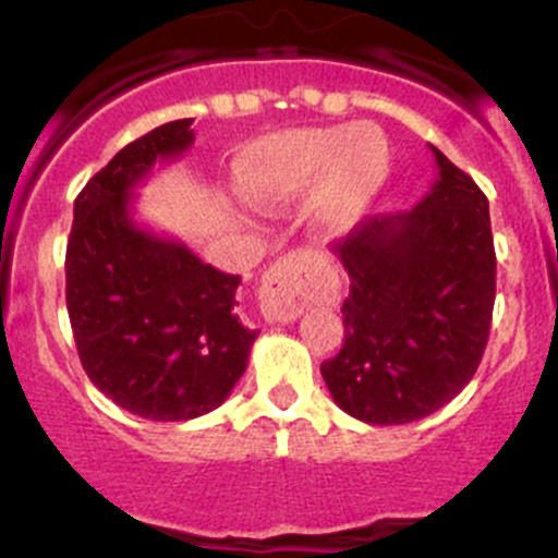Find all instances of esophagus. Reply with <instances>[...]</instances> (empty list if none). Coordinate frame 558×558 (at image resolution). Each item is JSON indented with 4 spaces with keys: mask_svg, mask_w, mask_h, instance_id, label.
<instances>
[{
    "mask_svg": "<svg viewBox=\"0 0 558 558\" xmlns=\"http://www.w3.org/2000/svg\"><path fill=\"white\" fill-rule=\"evenodd\" d=\"M315 256L296 251L267 269L258 289L262 313L269 324H289L307 311L313 302Z\"/></svg>",
    "mask_w": 558,
    "mask_h": 558,
    "instance_id": "esophagus-1",
    "label": "esophagus"
}]
</instances>
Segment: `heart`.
<instances>
[{
  "instance_id": "b5f03b06",
  "label": "heart",
  "mask_w": 558,
  "mask_h": 558,
  "mask_svg": "<svg viewBox=\"0 0 558 558\" xmlns=\"http://www.w3.org/2000/svg\"><path fill=\"white\" fill-rule=\"evenodd\" d=\"M388 178V143L375 123L291 129L253 143L240 159V191L262 210L291 205L313 189L315 218L348 232Z\"/></svg>"
}]
</instances>
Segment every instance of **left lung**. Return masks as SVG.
<instances>
[{"mask_svg":"<svg viewBox=\"0 0 558 558\" xmlns=\"http://www.w3.org/2000/svg\"><path fill=\"white\" fill-rule=\"evenodd\" d=\"M437 180L408 213L364 218L331 251L351 278L345 342L320 364L331 399L364 424H410L475 375L497 294L488 199L437 148Z\"/></svg>","mask_w":558,"mask_h":558,"instance_id":"1","label":"left lung"}]
</instances>
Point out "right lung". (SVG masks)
Returning a JSON list of instances; mask_svg holds the SVG:
<instances>
[{
    "label": "right lung",
    "mask_w": 558,
    "mask_h": 558,
    "mask_svg": "<svg viewBox=\"0 0 558 558\" xmlns=\"http://www.w3.org/2000/svg\"><path fill=\"white\" fill-rule=\"evenodd\" d=\"M191 123L170 121L118 150L77 194L66 243V311L83 369L118 408L148 421L216 410L258 337L238 315L240 275L132 218V191L156 161L191 148Z\"/></svg>",
    "instance_id": "right-lung-1"
}]
</instances>
